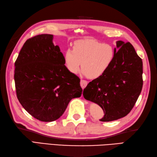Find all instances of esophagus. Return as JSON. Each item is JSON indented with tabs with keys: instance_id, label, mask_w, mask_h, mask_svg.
I'll use <instances>...</instances> for the list:
<instances>
[{
	"instance_id": "obj_1",
	"label": "esophagus",
	"mask_w": 157,
	"mask_h": 157,
	"mask_svg": "<svg viewBox=\"0 0 157 157\" xmlns=\"http://www.w3.org/2000/svg\"><path fill=\"white\" fill-rule=\"evenodd\" d=\"M88 84V82L84 80V79H81L80 81V85H81V87L84 89V88H86V86H87Z\"/></svg>"
}]
</instances>
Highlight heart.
<instances>
[{
  "label": "heart",
  "instance_id": "obj_1",
  "mask_svg": "<svg viewBox=\"0 0 157 157\" xmlns=\"http://www.w3.org/2000/svg\"><path fill=\"white\" fill-rule=\"evenodd\" d=\"M114 56V48L111 44L94 39H83L74 42L73 50L65 52L64 62L67 69L73 74L78 72L81 65L84 75L97 78L107 70Z\"/></svg>",
  "mask_w": 157,
  "mask_h": 157
}]
</instances>
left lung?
I'll return each mask as SVG.
<instances>
[{"mask_svg":"<svg viewBox=\"0 0 157 157\" xmlns=\"http://www.w3.org/2000/svg\"><path fill=\"white\" fill-rule=\"evenodd\" d=\"M114 51V59L107 70L84 90V97L104 111L101 121H114L128 115L143 86L142 61L131 43L117 41Z\"/></svg>","mask_w":157,"mask_h":157,"instance_id":"8db88e82","label":"left lung"}]
</instances>
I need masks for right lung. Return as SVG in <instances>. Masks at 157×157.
<instances>
[{
  "label": "right lung",
  "mask_w": 157,
  "mask_h": 157,
  "mask_svg": "<svg viewBox=\"0 0 157 157\" xmlns=\"http://www.w3.org/2000/svg\"><path fill=\"white\" fill-rule=\"evenodd\" d=\"M40 34L26 40L15 63L17 97L27 112L41 121L58 119L72 98L80 97V79L65 65L64 56Z\"/></svg>",
  "instance_id": "add662e5"
}]
</instances>
